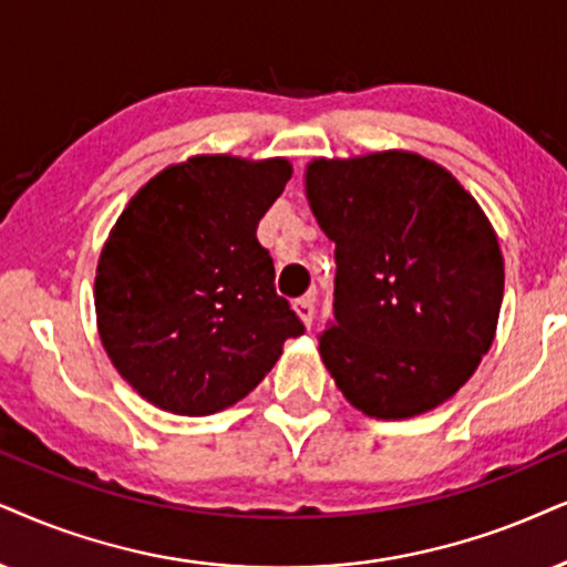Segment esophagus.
Returning <instances> with one entry per match:
<instances>
[{
	"label": "esophagus",
	"instance_id": "obj_1",
	"mask_svg": "<svg viewBox=\"0 0 567 567\" xmlns=\"http://www.w3.org/2000/svg\"><path fill=\"white\" fill-rule=\"evenodd\" d=\"M292 311L298 313V319L303 321V327L308 329V327H311V321H313V298L311 296L298 298L296 303H292Z\"/></svg>",
	"mask_w": 567,
	"mask_h": 567
}]
</instances>
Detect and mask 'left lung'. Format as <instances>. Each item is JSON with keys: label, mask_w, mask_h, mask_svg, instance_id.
Listing matches in <instances>:
<instances>
[{"label": "left lung", "mask_w": 567, "mask_h": 567, "mask_svg": "<svg viewBox=\"0 0 567 567\" xmlns=\"http://www.w3.org/2000/svg\"><path fill=\"white\" fill-rule=\"evenodd\" d=\"M306 198L334 243V324L319 353L369 419L434 411L497 332L505 261L478 200L403 148L306 164Z\"/></svg>", "instance_id": "obj_1"}]
</instances>
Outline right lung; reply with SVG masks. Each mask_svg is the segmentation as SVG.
Instances as JSON below:
<instances>
[{
  "instance_id": "1",
  "label": "right lung",
  "mask_w": 567,
  "mask_h": 567,
  "mask_svg": "<svg viewBox=\"0 0 567 567\" xmlns=\"http://www.w3.org/2000/svg\"><path fill=\"white\" fill-rule=\"evenodd\" d=\"M290 175L282 156L196 154L127 200L99 256L93 303L112 367L143 400L175 415L225 411L303 334L256 238Z\"/></svg>"
}]
</instances>
